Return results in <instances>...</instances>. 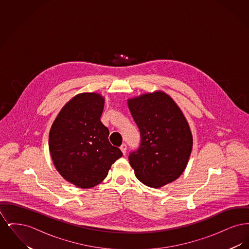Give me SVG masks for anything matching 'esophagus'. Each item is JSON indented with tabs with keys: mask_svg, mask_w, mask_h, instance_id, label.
<instances>
[{
	"mask_svg": "<svg viewBox=\"0 0 249 249\" xmlns=\"http://www.w3.org/2000/svg\"><path fill=\"white\" fill-rule=\"evenodd\" d=\"M120 149H121L123 155L126 154V151H127V145H126V143H123V144L120 146Z\"/></svg>",
	"mask_w": 249,
	"mask_h": 249,
	"instance_id": "obj_1",
	"label": "esophagus"
}]
</instances>
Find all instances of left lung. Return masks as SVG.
<instances>
[{"label":"left lung","instance_id":"obj_1","mask_svg":"<svg viewBox=\"0 0 249 249\" xmlns=\"http://www.w3.org/2000/svg\"><path fill=\"white\" fill-rule=\"evenodd\" d=\"M128 106L141 137L139 147L129 155L135 177L150 188L175 181L188 164L193 143L180 108L161 91L130 99Z\"/></svg>","mask_w":249,"mask_h":249}]
</instances>
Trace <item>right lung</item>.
<instances>
[{
    "instance_id": "right-lung-1",
    "label": "right lung",
    "mask_w": 249,
    "mask_h": 249,
    "mask_svg": "<svg viewBox=\"0 0 249 249\" xmlns=\"http://www.w3.org/2000/svg\"><path fill=\"white\" fill-rule=\"evenodd\" d=\"M105 99L97 93L73 97L59 112L49 132V151L60 176L74 186L92 188L122 157L102 122Z\"/></svg>"
}]
</instances>
